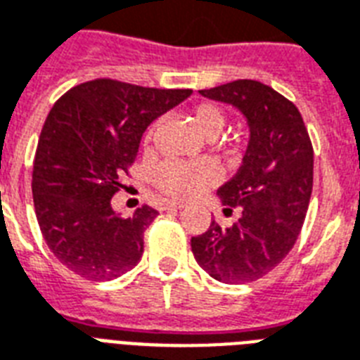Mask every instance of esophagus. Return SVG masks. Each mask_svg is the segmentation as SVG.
I'll return each instance as SVG.
<instances>
[{"mask_svg":"<svg viewBox=\"0 0 360 360\" xmlns=\"http://www.w3.org/2000/svg\"><path fill=\"white\" fill-rule=\"evenodd\" d=\"M184 205L180 202H174V200H163L160 205V210H182Z\"/></svg>","mask_w":360,"mask_h":360,"instance_id":"34e87169","label":"esophagus"}]
</instances>
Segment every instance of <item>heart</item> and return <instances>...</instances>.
Returning <instances> with one entry per match:
<instances>
[{"label": "heart", "instance_id": "1", "mask_svg": "<svg viewBox=\"0 0 360 360\" xmlns=\"http://www.w3.org/2000/svg\"><path fill=\"white\" fill-rule=\"evenodd\" d=\"M189 122L205 139H216L225 127L224 110L212 103H200L188 114ZM146 139H152V129ZM216 182V171L208 163L165 161L154 172L155 188L172 199H189Z\"/></svg>", "mask_w": 360, "mask_h": 360}]
</instances>
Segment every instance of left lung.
I'll use <instances>...</instances> for the list:
<instances>
[{
  "label": "left lung",
  "instance_id": "8db88e82",
  "mask_svg": "<svg viewBox=\"0 0 360 360\" xmlns=\"http://www.w3.org/2000/svg\"><path fill=\"white\" fill-rule=\"evenodd\" d=\"M238 108L250 127L242 167L218 189L225 212L240 210L231 227L212 221L191 238L195 261L214 280L250 283L283 261L304 224L314 186V148L299 108L257 80L199 90Z\"/></svg>",
  "mask_w": 360,
  "mask_h": 360
}]
</instances>
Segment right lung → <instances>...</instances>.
Listing matches in <instances>:
<instances>
[{"instance_id":"add662e5","label":"right lung","mask_w":360,"mask_h":360,"mask_svg":"<svg viewBox=\"0 0 360 360\" xmlns=\"http://www.w3.org/2000/svg\"><path fill=\"white\" fill-rule=\"evenodd\" d=\"M189 96L97 79L54 103L33 161V205L46 246L75 274L114 280L141 261L158 210L144 205L122 218L110 199L146 127Z\"/></svg>"}]
</instances>
